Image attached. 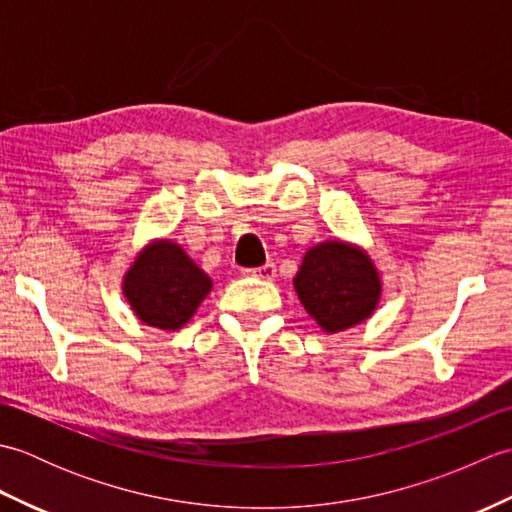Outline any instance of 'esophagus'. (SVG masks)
Instances as JSON below:
<instances>
[{
  "label": "esophagus",
  "mask_w": 512,
  "mask_h": 512,
  "mask_svg": "<svg viewBox=\"0 0 512 512\" xmlns=\"http://www.w3.org/2000/svg\"><path fill=\"white\" fill-rule=\"evenodd\" d=\"M275 273H277V270H275V264H273V262H268V264L259 266V268H246V270H244V275L257 277V279H273Z\"/></svg>",
  "instance_id": "34e87169"
}]
</instances>
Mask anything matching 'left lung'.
<instances>
[{"mask_svg":"<svg viewBox=\"0 0 512 512\" xmlns=\"http://www.w3.org/2000/svg\"><path fill=\"white\" fill-rule=\"evenodd\" d=\"M292 286L325 334L367 321L383 295V279L367 250L336 237L306 250Z\"/></svg>","mask_w":512,"mask_h":512,"instance_id":"8db88e82","label":"left lung"}]
</instances>
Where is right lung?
<instances>
[{
  "label": "right lung",
  "instance_id": "1",
  "mask_svg": "<svg viewBox=\"0 0 512 512\" xmlns=\"http://www.w3.org/2000/svg\"><path fill=\"white\" fill-rule=\"evenodd\" d=\"M123 297L149 328L176 332L213 288V279L173 239H151L123 275Z\"/></svg>",
  "mask_w": 512,
  "mask_h": 512
}]
</instances>
